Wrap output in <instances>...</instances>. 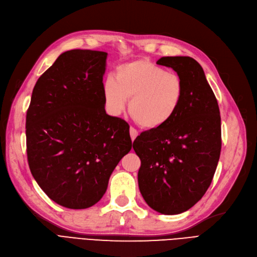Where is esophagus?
<instances>
[{"label": "esophagus", "instance_id": "esophagus-1", "mask_svg": "<svg viewBox=\"0 0 257 257\" xmlns=\"http://www.w3.org/2000/svg\"><path fill=\"white\" fill-rule=\"evenodd\" d=\"M130 135H131V140L132 141H135V138L137 137V135H138V133H137V131L135 130V128H133V127H131L130 128Z\"/></svg>", "mask_w": 257, "mask_h": 257}]
</instances>
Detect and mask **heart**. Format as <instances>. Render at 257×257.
<instances>
[{
    "label": "heart",
    "mask_w": 257,
    "mask_h": 257,
    "mask_svg": "<svg viewBox=\"0 0 257 257\" xmlns=\"http://www.w3.org/2000/svg\"><path fill=\"white\" fill-rule=\"evenodd\" d=\"M185 84L179 74L147 59L126 62L115 69L114 79L102 83L107 111L119 115L126 106L143 128L155 130L168 124L183 105Z\"/></svg>",
    "instance_id": "obj_1"
}]
</instances>
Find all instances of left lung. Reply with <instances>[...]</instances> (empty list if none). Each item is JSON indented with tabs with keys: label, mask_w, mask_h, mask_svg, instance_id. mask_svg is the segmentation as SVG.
<instances>
[{
	"label": "left lung",
	"mask_w": 257,
	"mask_h": 257,
	"mask_svg": "<svg viewBox=\"0 0 257 257\" xmlns=\"http://www.w3.org/2000/svg\"><path fill=\"white\" fill-rule=\"evenodd\" d=\"M185 84L183 105L165 125L144 132L133 148L141 159L138 186L144 200L161 214L183 213L209 188L220 156L219 108L202 67L188 56L162 57Z\"/></svg>",
	"instance_id": "obj_1"
}]
</instances>
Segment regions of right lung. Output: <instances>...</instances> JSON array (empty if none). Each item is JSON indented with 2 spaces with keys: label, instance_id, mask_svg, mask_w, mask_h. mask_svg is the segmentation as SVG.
Returning <instances> with one entry per match:
<instances>
[{
  "label": "right lung",
  "instance_id": "1",
  "mask_svg": "<svg viewBox=\"0 0 257 257\" xmlns=\"http://www.w3.org/2000/svg\"><path fill=\"white\" fill-rule=\"evenodd\" d=\"M107 53H62L34 85L26 117L31 174L68 209L96 204L132 148L128 124L108 115L102 96Z\"/></svg>",
  "mask_w": 257,
  "mask_h": 257
}]
</instances>
